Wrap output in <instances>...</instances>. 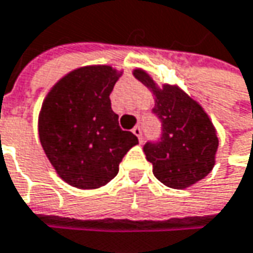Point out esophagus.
Returning <instances> with one entry per match:
<instances>
[{
    "label": "esophagus",
    "instance_id": "esophagus-1",
    "mask_svg": "<svg viewBox=\"0 0 253 253\" xmlns=\"http://www.w3.org/2000/svg\"><path fill=\"white\" fill-rule=\"evenodd\" d=\"M133 135H136L138 136V139H139V142H142V129L139 128V126H135L132 129Z\"/></svg>",
    "mask_w": 253,
    "mask_h": 253
}]
</instances>
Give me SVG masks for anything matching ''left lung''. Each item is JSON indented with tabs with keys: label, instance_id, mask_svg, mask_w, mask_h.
I'll return each instance as SVG.
<instances>
[{
	"label": "left lung",
	"instance_id": "1",
	"mask_svg": "<svg viewBox=\"0 0 253 253\" xmlns=\"http://www.w3.org/2000/svg\"><path fill=\"white\" fill-rule=\"evenodd\" d=\"M132 74L152 92L154 114L162 122L161 141L144 146L155 178L173 189L192 186L215 165L219 139L212 121L202 105L178 85L159 86L142 68H135Z\"/></svg>",
	"mask_w": 253,
	"mask_h": 253
}]
</instances>
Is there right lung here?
Segmentation results:
<instances>
[{"mask_svg": "<svg viewBox=\"0 0 253 253\" xmlns=\"http://www.w3.org/2000/svg\"><path fill=\"white\" fill-rule=\"evenodd\" d=\"M122 75L111 65L71 71L45 96L38 133L58 176L78 189H96L114 179L124 155L138 144L122 131L109 95Z\"/></svg>", "mask_w": 253, "mask_h": 253, "instance_id": "1", "label": "right lung"}]
</instances>
